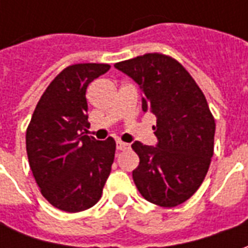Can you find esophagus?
Masks as SVG:
<instances>
[{
    "label": "esophagus",
    "instance_id": "esophagus-1",
    "mask_svg": "<svg viewBox=\"0 0 248 248\" xmlns=\"http://www.w3.org/2000/svg\"><path fill=\"white\" fill-rule=\"evenodd\" d=\"M127 149H130L129 143H124V142H121V140L117 142V150L124 151V150H127Z\"/></svg>",
    "mask_w": 248,
    "mask_h": 248
}]
</instances>
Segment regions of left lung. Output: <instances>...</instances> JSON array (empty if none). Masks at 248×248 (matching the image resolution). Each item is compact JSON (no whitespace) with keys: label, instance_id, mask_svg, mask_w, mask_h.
<instances>
[{"label":"left lung","instance_id":"left-lung-1","mask_svg":"<svg viewBox=\"0 0 248 248\" xmlns=\"http://www.w3.org/2000/svg\"><path fill=\"white\" fill-rule=\"evenodd\" d=\"M115 67L131 77L143 93L142 110L154 114L156 147L135 140L140 165L133 179L146 201L175 207L194 195L214 154L215 119L190 73L172 57L147 53Z\"/></svg>","mask_w":248,"mask_h":248}]
</instances>
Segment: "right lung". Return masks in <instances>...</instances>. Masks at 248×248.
<instances>
[{"label":"right lung","mask_w":248,"mask_h":248,"mask_svg":"<svg viewBox=\"0 0 248 248\" xmlns=\"http://www.w3.org/2000/svg\"><path fill=\"white\" fill-rule=\"evenodd\" d=\"M108 63L65 67L46 87L26 129V153L42 197L66 213L93 207L115 154V140H97L83 131L87 121L86 89L108 71Z\"/></svg>","instance_id":"add662e5"}]
</instances>
